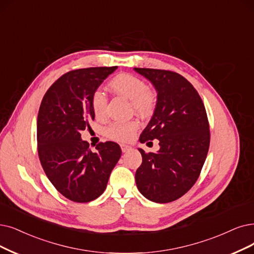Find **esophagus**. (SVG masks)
<instances>
[{
    "instance_id": "obj_1",
    "label": "esophagus",
    "mask_w": 254,
    "mask_h": 254,
    "mask_svg": "<svg viewBox=\"0 0 254 254\" xmlns=\"http://www.w3.org/2000/svg\"><path fill=\"white\" fill-rule=\"evenodd\" d=\"M121 149L123 152H128L129 150H131V147L128 146V145H125V144H122L121 145Z\"/></svg>"
}]
</instances>
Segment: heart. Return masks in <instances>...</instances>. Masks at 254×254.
Returning a JSON list of instances; mask_svg holds the SVG:
<instances>
[{"label":"heart","instance_id":"1","mask_svg":"<svg viewBox=\"0 0 254 254\" xmlns=\"http://www.w3.org/2000/svg\"><path fill=\"white\" fill-rule=\"evenodd\" d=\"M109 87L119 95L130 99L131 106L140 115H149L156 105V95L140 78L131 74H120L110 80ZM107 100L101 89H96L90 99V105L96 117L105 114ZM138 129L136 121L114 122L105 129V135L111 139L127 141L132 138Z\"/></svg>","mask_w":254,"mask_h":254}]
</instances>
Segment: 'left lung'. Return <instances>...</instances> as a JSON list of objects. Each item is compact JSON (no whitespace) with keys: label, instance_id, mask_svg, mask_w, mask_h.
I'll return each instance as SVG.
<instances>
[{"label":"left lung","instance_id":"obj_1","mask_svg":"<svg viewBox=\"0 0 254 254\" xmlns=\"http://www.w3.org/2000/svg\"><path fill=\"white\" fill-rule=\"evenodd\" d=\"M157 92L154 115L139 136L140 143L158 139V152L138 149L143 161L136 187L147 199L168 203L188 192L197 181L209 148L206 110L196 88L178 73L134 67Z\"/></svg>","mask_w":254,"mask_h":254}]
</instances>
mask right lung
<instances>
[{
  "instance_id": "right-lung-1",
  "label": "right lung",
  "mask_w": 254,
  "mask_h": 254,
  "mask_svg": "<svg viewBox=\"0 0 254 254\" xmlns=\"http://www.w3.org/2000/svg\"><path fill=\"white\" fill-rule=\"evenodd\" d=\"M118 66L69 70L49 87L37 117L40 164L55 189L78 203L103 194L122 151L115 141L99 143L97 152L81 139L80 131L95 119L90 99Z\"/></svg>"
}]
</instances>
